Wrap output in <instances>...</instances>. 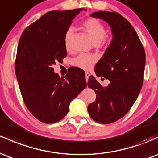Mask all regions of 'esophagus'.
<instances>
[{
	"label": "esophagus",
	"mask_w": 158,
	"mask_h": 158,
	"mask_svg": "<svg viewBox=\"0 0 158 158\" xmlns=\"http://www.w3.org/2000/svg\"><path fill=\"white\" fill-rule=\"evenodd\" d=\"M89 77H90V73H88V72H86V73H85V79H86L87 82L88 81V79H89Z\"/></svg>",
	"instance_id": "obj_1"
}]
</instances>
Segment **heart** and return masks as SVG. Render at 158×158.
Here are the masks:
<instances>
[{
    "mask_svg": "<svg viewBox=\"0 0 158 158\" xmlns=\"http://www.w3.org/2000/svg\"><path fill=\"white\" fill-rule=\"evenodd\" d=\"M83 29L88 34L94 44H99L106 35V28L99 20L89 19L85 21L82 24ZM73 27H69L64 35V46L66 50H70L71 44L72 36L73 35ZM97 56L93 54H79L72 59V64L74 67L84 70H89L94 64L97 62Z\"/></svg>",
    "mask_w": 158,
    "mask_h": 158,
    "instance_id": "heart-1",
    "label": "heart"
}]
</instances>
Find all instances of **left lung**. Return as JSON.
Instances as JSON below:
<instances>
[{
  "instance_id": "left-lung-1",
  "label": "left lung",
  "mask_w": 158,
  "mask_h": 158,
  "mask_svg": "<svg viewBox=\"0 0 158 158\" xmlns=\"http://www.w3.org/2000/svg\"><path fill=\"white\" fill-rule=\"evenodd\" d=\"M90 16L108 23L112 33L95 67L96 75L108 79L109 85L102 87L92 76L88 83L97 94L88 107L89 115L96 122L108 124L122 118L135 102L143 85L146 55L134 27L120 14L99 11Z\"/></svg>"
}]
</instances>
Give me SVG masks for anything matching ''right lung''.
Instances as JSON below:
<instances>
[{
  "mask_svg": "<svg viewBox=\"0 0 158 158\" xmlns=\"http://www.w3.org/2000/svg\"><path fill=\"white\" fill-rule=\"evenodd\" d=\"M83 10L49 12L27 27L19 40L15 74L20 90L28 110L44 123L64 118L70 102L86 88L79 68H72L61 78L52 68L67 56L65 32Z\"/></svg>",
  "mask_w": 158,
  "mask_h": 158,
  "instance_id": "1",
  "label": "right lung"
}]
</instances>
